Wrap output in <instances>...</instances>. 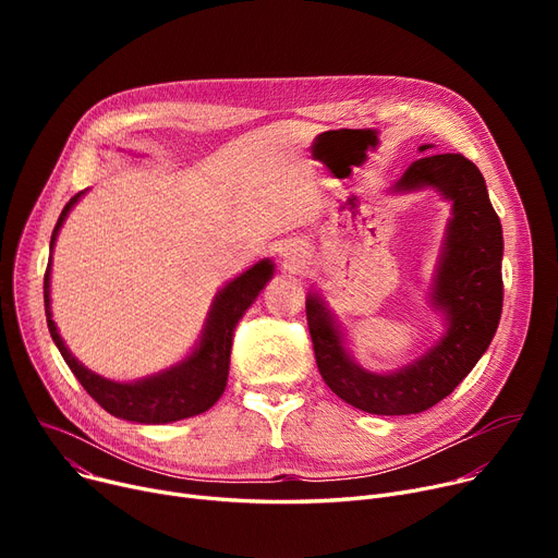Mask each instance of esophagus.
<instances>
[{
  "label": "esophagus",
  "mask_w": 558,
  "mask_h": 558,
  "mask_svg": "<svg viewBox=\"0 0 558 558\" xmlns=\"http://www.w3.org/2000/svg\"><path fill=\"white\" fill-rule=\"evenodd\" d=\"M280 257H282V262H284V267L296 269V267H301V264H303L305 253H303V248H299V246H294V244H287V246L280 251Z\"/></svg>",
  "instance_id": "esophagus-1"
}]
</instances>
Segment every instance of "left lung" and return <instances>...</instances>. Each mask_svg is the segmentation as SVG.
Here are the masks:
<instances>
[{
    "label": "left lung",
    "mask_w": 558,
    "mask_h": 558,
    "mask_svg": "<svg viewBox=\"0 0 558 558\" xmlns=\"http://www.w3.org/2000/svg\"><path fill=\"white\" fill-rule=\"evenodd\" d=\"M427 149L432 146L423 144L418 151ZM421 190H434L450 203L427 291V303L441 314L446 330L432 348L407 366L373 373L345 350V335L326 299L310 291L305 301L320 377L343 402L377 416L421 414L450 396L486 353L502 314V223L482 171L461 154L423 156L391 192Z\"/></svg>",
    "instance_id": "8db88e82"
}]
</instances>
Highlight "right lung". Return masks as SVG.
Returning <instances> with one entry per match:
<instances>
[{"mask_svg":"<svg viewBox=\"0 0 558 558\" xmlns=\"http://www.w3.org/2000/svg\"><path fill=\"white\" fill-rule=\"evenodd\" d=\"M83 194L85 190L74 194L63 208L61 217H58L49 242L51 251L56 246L58 230L63 228L70 210ZM274 271L276 264L269 257H264L238 278L226 282V287L217 291L192 353L179 364H173L160 373L133 379V383H114V379H108L90 368H85L70 353V348L65 345L63 337L58 335V328L51 318V257L45 274L47 328L56 348L61 350L65 364L72 368L83 389L90 393L108 414L142 425L175 423L208 412V409L221 398L228 383L234 328H238L240 318L259 296V291L274 278Z\"/></svg>","mask_w":558,"mask_h":558,"instance_id":"right-lung-1","label":"right lung"}]
</instances>
